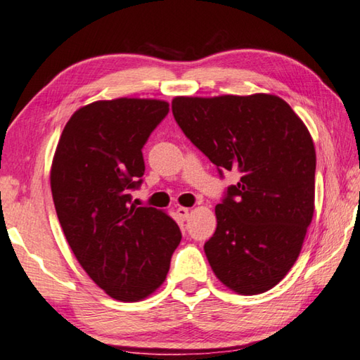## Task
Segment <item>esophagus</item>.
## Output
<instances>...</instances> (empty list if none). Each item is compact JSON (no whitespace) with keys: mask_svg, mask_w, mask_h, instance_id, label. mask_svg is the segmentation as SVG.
Instances as JSON below:
<instances>
[{"mask_svg":"<svg viewBox=\"0 0 360 360\" xmlns=\"http://www.w3.org/2000/svg\"><path fill=\"white\" fill-rule=\"evenodd\" d=\"M176 212H178V215L182 220H186L188 217V212H191V209L184 207V206H179L178 209H176Z\"/></svg>","mask_w":360,"mask_h":360,"instance_id":"esophagus-1","label":"esophagus"}]
</instances>
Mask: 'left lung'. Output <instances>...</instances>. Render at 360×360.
<instances>
[{
    "instance_id": "8db88e82",
    "label": "left lung",
    "mask_w": 360,
    "mask_h": 360,
    "mask_svg": "<svg viewBox=\"0 0 360 360\" xmlns=\"http://www.w3.org/2000/svg\"><path fill=\"white\" fill-rule=\"evenodd\" d=\"M172 110L220 174H240L215 206L217 228L205 244L215 277L244 296L274 288L296 263L315 212L309 129L274 94L178 96Z\"/></svg>"
}]
</instances>
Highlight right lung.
<instances>
[{"mask_svg":"<svg viewBox=\"0 0 360 360\" xmlns=\"http://www.w3.org/2000/svg\"><path fill=\"white\" fill-rule=\"evenodd\" d=\"M168 102L120 97L70 116L50 169L55 209L78 263L110 297L139 302L165 282L181 231L167 212L135 206L141 148Z\"/></svg>","mask_w":360,"mask_h":360,"instance_id":"1","label":"right lung"}]
</instances>
